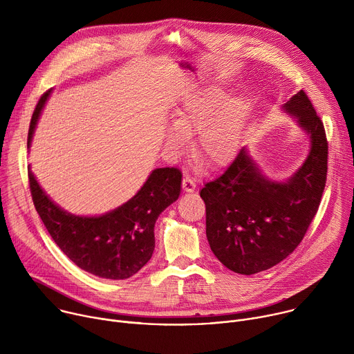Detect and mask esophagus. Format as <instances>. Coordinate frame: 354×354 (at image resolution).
<instances>
[{
  "label": "esophagus",
  "mask_w": 354,
  "mask_h": 354,
  "mask_svg": "<svg viewBox=\"0 0 354 354\" xmlns=\"http://www.w3.org/2000/svg\"><path fill=\"white\" fill-rule=\"evenodd\" d=\"M182 187L186 193H192L196 190V182L193 178H190L189 175H185L183 176V180H182Z\"/></svg>",
  "instance_id": "obj_1"
}]
</instances>
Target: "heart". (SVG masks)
Wrapping results in <instances>:
<instances>
[{"mask_svg": "<svg viewBox=\"0 0 354 354\" xmlns=\"http://www.w3.org/2000/svg\"><path fill=\"white\" fill-rule=\"evenodd\" d=\"M250 116V102L243 95L227 99L218 86L203 88L187 95L171 116L164 130L165 148L175 157L186 148V137L193 133L192 151L213 167L231 162L239 151Z\"/></svg>", "mask_w": 354, "mask_h": 354, "instance_id": "heart-1", "label": "heart"}]
</instances>
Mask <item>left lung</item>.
Wrapping results in <instances>:
<instances>
[{
  "mask_svg": "<svg viewBox=\"0 0 354 354\" xmlns=\"http://www.w3.org/2000/svg\"><path fill=\"white\" fill-rule=\"evenodd\" d=\"M281 109L310 140L307 158L290 178H268L243 147L227 171L200 190L213 254L239 274L268 270L291 254L317 214L325 187L328 141L311 100L298 91Z\"/></svg>",
  "mask_w": 354,
  "mask_h": 354,
  "instance_id": "obj_1",
  "label": "left lung"
}]
</instances>
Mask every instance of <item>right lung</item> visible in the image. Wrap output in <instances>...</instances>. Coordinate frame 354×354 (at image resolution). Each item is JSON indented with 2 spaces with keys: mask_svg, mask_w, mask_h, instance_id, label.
<instances>
[{
  "mask_svg": "<svg viewBox=\"0 0 354 354\" xmlns=\"http://www.w3.org/2000/svg\"><path fill=\"white\" fill-rule=\"evenodd\" d=\"M50 93L52 89L36 105L28 133V148ZM28 175L36 212L64 255L82 270L112 280L131 277L151 259L156 248V221L178 200L182 189L179 169L157 168L122 206L100 216H77L47 196L30 167Z\"/></svg>",
  "mask_w": 354,
  "mask_h": 354,
  "instance_id": "right-lung-1",
  "label": "right lung"
}]
</instances>
